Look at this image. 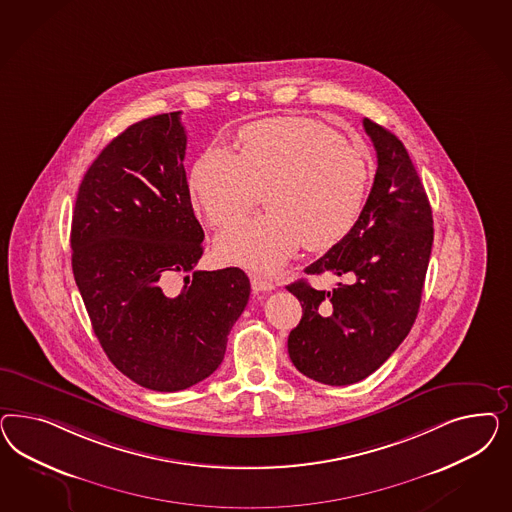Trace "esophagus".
Instances as JSON below:
<instances>
[{
    "mask_svg": "<svg viewBox=\"0 0 512 512\" xmlns=\"http://www.w3.org/2000/svg\"><path fill=\"white\" fill-rule=\"evenodd\" d=\"M251 287L255 293H268V291L276 289V285L272 281L261 278V276H251Z\"/></svg>",
    "mask_w": 512,
    "mask_h": 512,
    "instance_id": "1",
    "label": "esophagus"
}]
</instances>
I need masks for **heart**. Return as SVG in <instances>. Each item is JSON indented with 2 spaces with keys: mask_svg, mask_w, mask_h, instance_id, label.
I'll return each mask as SVG.
<instances>
[{
  "mask_svg": "<svg viewBox=\"0 0 512 512\" xmlns=\"http://www.w3.org/2000/svg\"><path fill=\"white\" fill-rule=\"evenodd\" d=\"M370 163L326 125L268 118L246 125L240 154L208 146L189 171V193L206 221L225 229L266 191L270 212L217 238V255L255 272H274L304 244L325 251L351 233L370 189Z\"/></svg>",
  "mask_w": 512,
  "mask_h": 512,
  "instance_id": "1",
  "label": "heart"
}]
</instances>
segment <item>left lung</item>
<instances>
[{
	"label": "left lung",
	"mask_w": 512,
	"mask_h": 512,
	"mask_svg": "<svg viewBox=\"0 0 512 512\" xmlns=\"http://www.w3.org/2000/svg\"><path fill=\"white\" fill-rule=\"evenodd\" d=\"M377 152L372 191L355 227L304 272L347 276L332 291L298 279L287 291L302 319L289 334L296 370L323 385H353L372 375L417 319L434 242L432 208L402 140L364 118Z\"/></svg>",
	"instance_id": "1"
}]
</instances>
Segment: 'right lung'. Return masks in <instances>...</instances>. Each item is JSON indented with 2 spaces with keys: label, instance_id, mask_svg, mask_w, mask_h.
<instances>
[{
  "label": "right lung",
  "instance_id": "right-lung-1",
  "mask_svg": "<svg viewBox=\"0 0 512 512\" xmlns=\"http://www.w3.org/2000/svg\"><path fill=\"white\" fill-rule=\"evenodd\" d=\"M180 112L129 125L103 148L78 187L71 223L73 274L110 362L157 392L216 372L249 300L240 268L195 270L201 223L193 214ZM180 273L185 287H164Z\"/></svg>",
  "mask_w": 512,
  "mask_h": 512
}]
</instances>
